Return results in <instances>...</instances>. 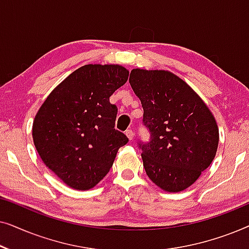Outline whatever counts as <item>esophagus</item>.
I'll list each match as a JSON object with an SVG mask.
<instances>
[{
    "instance_id": "esophagus-1",
    "label": "esophagus",
    "mask_w": 249,
    "mask_h": 249,
    "mask_svg": "<svg viewBox=\"0 0 249 249\" xmlns=\"http://www.w3.org/2000/svg\"><path fill=\"white\" fill-rule=\"evenodd\" d=\"M125 135H127V137L129 138V141H132V139H134V137H135V132L132 131V130H130V129L125 131Z\"/></svg>"
}]
</instances>
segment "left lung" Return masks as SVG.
Wrapping results in <instances>:
<instances>
[{
	"label": "left lung",
	"mask_w": 249,
	"mask_h": 249,
	"mask_svg": "<svg viewBox=\"0 0 249 249\" xmlns=\"http://www.w3.org/2000/svg\"><path fill=\"white\" fill-rule=\"evenodd\" d=\"M129 83L151 132L149 142H139L146 175L164 192H182L215 158V118L196 91L170 71L132 69Z\"/></svg>",
	"instance_id": "8db88e82"
}]
</instances>
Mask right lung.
Listing matches in <instances>:
<instances>
[{
    "label": "right lung",
    "instance_id": "right-lung-1",
    "mask_svg": "<svg viewBox=\"0 0 249 249\" xmlns=\"http://www.w3.org/2000/svg\"><path fill=\"white\" fill-rule=\"evenodd\" d=\"M128 76L119 64H86L57 85L37 112L35 147L44 164L70 188L96 186L128 142L114 129L118 108L110 103Z\"/></svg>",
    "mask_w": 249,
    "mask_h": 249
}]
</instances>
